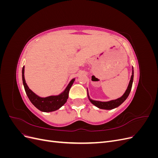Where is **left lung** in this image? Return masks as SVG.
<instances>
[{"instance_id": "1", "label": "left lung", "mask_w": 158, "mask_h": 158, "mask_svg": "<svg viewBox=\"0 0 158 158\" xmlns=\"http://www.w3.org/2000/svg\"><path fill=\"white\" fill-rule=\"evenodd\" d=\"M132 76L131 77L130 82H129L128 85L127 87V89H126L125 92L124 93V94L122 95L121 98H117L116 99L114 100H111V101H108V102H100V101H96V100H93L89 98V95H88V99L90 101V102L92 103L93 105H94L95 106H96L97 107L102 109H113L118 107L120 105H121L125 101L127 98H128L129 94H130L131 88H132V82H133V78H134V70L133 67L132 68Z\"/></svg>"}]
</instances>
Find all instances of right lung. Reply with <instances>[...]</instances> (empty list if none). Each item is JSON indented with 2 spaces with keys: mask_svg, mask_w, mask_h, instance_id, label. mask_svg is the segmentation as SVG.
Instances as JSON below:
<instances>
[{
  "mask_svg": "<svg viewBox=\"0 0 158 158\" xmlns=\"http://www.w3.org/2000/svg\"><path fill=\"white\" fill-rule=\"evenodd\" d=\"M75 78L70 80L67 86L63 92L57 95H50L41 98L38 96L27 86L24 78V66L22 68V81L26 93L31 103L37 109L43 112H52L60 109L66 102L69 98V90L73 84Z\"/></svg>",
  "mask_w": 158,
  "mask_h": 158,
  "instance_id": "right-lung-1",
  "label": "right lung"
}]
</instances>
